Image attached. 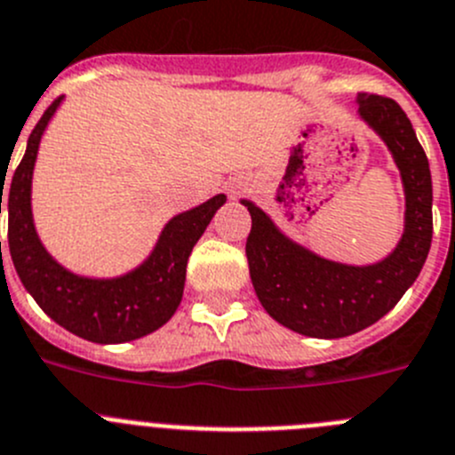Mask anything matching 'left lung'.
<instances>
[{
  "label": "left lung",
  "mask_w": 455,
  "mask_h": 455,
  "mask_svg": "<svg viewBox=\"0 0 455 455\" xmlns=\"http://www.w3.org/2000/svg\"><path fill=\"white\" fill-rule=\"evenodd\" d=\"M356 106L393 156L406 198L403 235L388 257L368 266L324 259L241 198L252 219L245 257L257 298L270 318L311 339H345L381 320L418 279L431 250V169L411 119L393 99L377 94H358Z\"/></svg>",
  "instance_id": "8db88e82"
}]
</instances>
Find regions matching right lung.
<instances>
[{
  "instance_id": "right-lung-1",
  "label": "right lung",
  "mask_w": 455,
  "mask_h": 455,
  "mask_svg": "<svg viewBox=\"0 0 455 455\" xmlns=\"http://www.w3.org/2000/svg\"><path fill=\"white\" fill-rule=\"evenodd\" d=\"M62 99H56L28 135L27 153L12 173L8 205V248L24 289L40 309L67 331L92 343L115 345L148 336L171 320L185 291L187 261L196 241L228 196L176 214L162 228L151 255L116 277H87L58 264L37 236L33 223L31 185L37 148ZM0 191V214H2Z\"/></svg>"
}]
</instances>
